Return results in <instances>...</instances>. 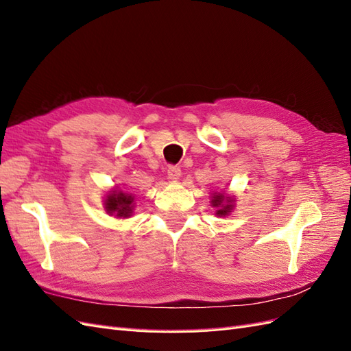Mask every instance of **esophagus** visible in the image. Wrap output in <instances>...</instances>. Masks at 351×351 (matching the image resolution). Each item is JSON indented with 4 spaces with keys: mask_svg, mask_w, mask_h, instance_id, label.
I'll use <instances>...</instances> for the list:
<instances>
[{
    "mask_svg": "<svg viewBox=\"0 0 351 351\" xmlns=\"http://www.w3.org/2000/svg\"><path fill=\"white\" fill-rule=\"evenodd\" d=\"M182 176V169L178 167H169L168 168V178L173 180V182H177V180Z\"/></svg>",
    "mask_w": 351,
    "mask_h": 351,
    "instance_id": "1",
    "label": "esophagus"
}]
</instances>
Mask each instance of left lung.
Here are the masks:
<instances>
[{"label": "left lung", "mask_w": 351, "mask_h": 351, "mask_svg": "<svg viewBox=\"0 0 351 351\" xmlns=\"http://www.w3.org/2000/svg\"><path fill=\"white\" fill-rule=\"evenodd\" d=\"M209 202L210 206L215 208L217 217H228L236 208V197L227 192H214Z\"/></svg>", "instance_id": "1"}]
</instances>
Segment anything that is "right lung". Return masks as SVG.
Returning a JSON list of instances; mask_svg holds the SVG:
<instances>
[{
	"mask_svg": "<svg viewBox=\"0 0 351 351\" xmlns=\"http://www.w3.org/2000/svg\"><path fill=\"white\" fill-rule=\"evenodd\" d=\"M104 209L107 210L108 215L119 219L130 218L134 209V196L123 192L121 189H112L105 195Z\"/></svg>",
	"mask_w": 351,
	"mask_h": 351,
	"instance_id": "obj_1",
	"label": "right lung"
}]
</instances>
